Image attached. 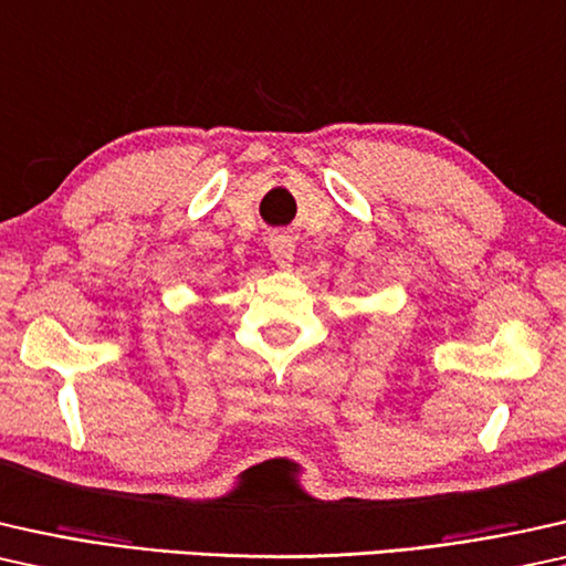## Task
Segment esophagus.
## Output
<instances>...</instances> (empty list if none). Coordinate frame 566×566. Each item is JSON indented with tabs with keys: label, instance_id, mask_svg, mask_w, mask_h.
Listing matches in <instances>:
<instances>
[{
	"label": "esophagus",
	"instance_id": "34e87169",
	"mask_svg": "<svg viewBox=\"0 0 566 566\" xmlns=\"http://www.w3.org/2000/svg\"><path fill=\"white\" fill-rule=\"evenodd\" d=\"M269 253H272V261L280 269H290L294 261V243L290 235H272L269 238Z\"/></svg>",
	"mask_w": 566,
	"mask_h": 566
}]
</instances>
